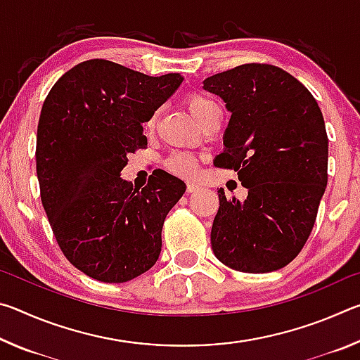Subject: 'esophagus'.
<instances>
[{"mask_svg": "<svg viewBox=\"0 0 360 360\" xmlns=\"http://www.w3.org/2000/svg\"><path fill=\"white\" fill-rule=\"evenodd\" d=\"M200 188L198 184H195V182H188L187 184V193H192V192H197Z\"/></svg>", "mask_w": 360, "mask_h": 360, "instance_id": "34e87169", "label": "esophagus"}]
</instances>
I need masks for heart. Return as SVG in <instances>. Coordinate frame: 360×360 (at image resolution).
<instances>
[{"label": "heart", "instance_id": "1", "mask_svg": "<svg viewBox=\"0 0 360 360\" xmlns=\"http://www.w3.org/2000/svg\"><path fill=\"white\" fill-rule=\"evenodd\" d=\"M186 106L188 112L192 114V117L198 122V124H203V122L210 117L212 112L219 111L217 105L208 96L200 95V94H191L186 96ZM157 119V114H152L150 117L146 122V127L150 129L154 127ZM165 167L169 172L179 176H184V178H191L195 173H197V157L193 154H188V152H173L172 155L167 158Z\"/></svg>", "mask_w": 360, "mask_h": 360}]
</instances>
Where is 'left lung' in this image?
<instances>
[{
	"label": "left lung",
	"mask_w": 360,
	"mask_h": 360,
	"mask_svg": "<svg viewBox=\"0 0 360 360\" xmlns=\"http://www.w3.org/2000/svg\"><path fill=\"white\" fill-rule=\"evenodd\" d=\"M230 111L219 168H233L245 202L219 188L216 257L245 273L276 271L307 243L327 186L328 138L309 90L273 65L248 63L203 81Z\"/></svg>",
	"instance_id": "8db88e82"
}]
</instances>
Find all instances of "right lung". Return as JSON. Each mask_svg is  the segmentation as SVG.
I'll use <instances>...</instances> for the list:
<instances>
[{
  "label": "right lung",
  "mask_w": 360,
  "mask_h": 360,
  "mask_svg": "<svg viewBox=\"0 0 360 360\" xmlns=\"http://www.w3.org/2000/svg\"><path fill=\"white\" fill-rule=\"evenodd\" d=\"M182 81L179 72L152 77L95 58L66 71L42 105L41 202L65 257L96 281H130L160 255L163 222L184 181L155 169L136 191L120 172L148 146L144 122Z\"/></svg>",
  "instance_id": "1"
}]
</instances>
